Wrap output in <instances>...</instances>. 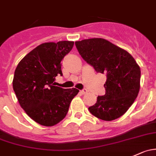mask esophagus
<instances>
[{"mask_svg":"<svg viewBox=\"0 0 156 156\" xmlns=\"http://www.w3.org/2000/svg\"><path fill=\"white\" fill-rule=\"evenodd\" d=\"M80 93H82V94H85V93H87V89H83V90H81V91H80Z\"/></svg>","mask_w":156,"mask_h":156,"instance_id":"1","label":"esophagus"}]
</instances>
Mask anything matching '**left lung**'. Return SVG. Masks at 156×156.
Returning <instances> with one entry per match:
<instances>
[{
  "instance_id": "1",
  "label": "left lung",
  "mask_w": 156,
  "mask_h": 156,
  "mask_svg": "<svg viewBox=\"0 0 156 156\" xmlns=\"http://www.w3.org/2000/svg\"><path fill=\"white\" fill-rule=\"evenodd\" d=\"M81 57L96 73L105 74V94L99 96L90 112L96 117L111 121L123 115L137 98L140 90V69L133 57L101 38L75 42Z\"/></svg>"
}]
</instances>
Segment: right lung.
I'll use <instances>...</instances> for the list:
<instances>
[{
  "mask_svg": "<svg viewBox=\"0 0 156 156\" xmlns=\"http://www.w3.org/2000/svg\"><path fill=\"white\" fill-rule=\"evenodd\" d=\"M74 42L60 41L41 44L19 62L12 87L21 107L37 123L52 126L66 116L76 88L55 86V77L63 75L61 60Z\"/></svg>",
  "mask_w": 156,
  "mask_h": 156,
  "instance_id": "1",
  "label": "right lung"
}]
</instances>
